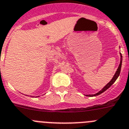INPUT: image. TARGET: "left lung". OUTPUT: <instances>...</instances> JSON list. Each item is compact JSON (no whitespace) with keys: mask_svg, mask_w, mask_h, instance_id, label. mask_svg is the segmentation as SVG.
<instances>
[{"mask_svg":"<svg viewBox=\"0 0 129 129\" xmlns=\"http://www.w3.org/2000/svg\"><path fill=\"white\" fill-rule=\"evenodd\" d=\"M120 57H121V58H120V64H119L118 68V69H117V71H116V72L115 74H114V77H113V79H111V81L110 82H109V83L107 84H106V86H105V87L103 88V89H102V90H100L99 92H98V93H96V94H89V95H86V96H96V95H99V94H101V93H103V92H104L105 91L107 90V89H108L109 88H110L111 86H112V84H113L114 83V82H115L116 80V79H118V76H119V75H120V71H121V63H122V55H121V54H120Z\"/></svg>","mask_w":129,"mask_h":129,"instance_id":"left-lung-1","label":"left lung"}]
</instances>
